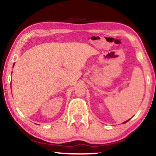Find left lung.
I'll return each mask as SVG.
<instances>
[{"label": "left lung", "instance_id": "8db88e82", "mask_svg": "<svg viewBox=\"0 0 156 156\" xmlns=\"http://www.w3.org/2000/svg\"><path fill=\"white\" fill-rule=\"evenodd\" d=\"M129 120H127V121H126V122H124V123H126L127 122H129Z\"/></svg>", "mask_w": 156, "mask_h": 156}]
</instances>
